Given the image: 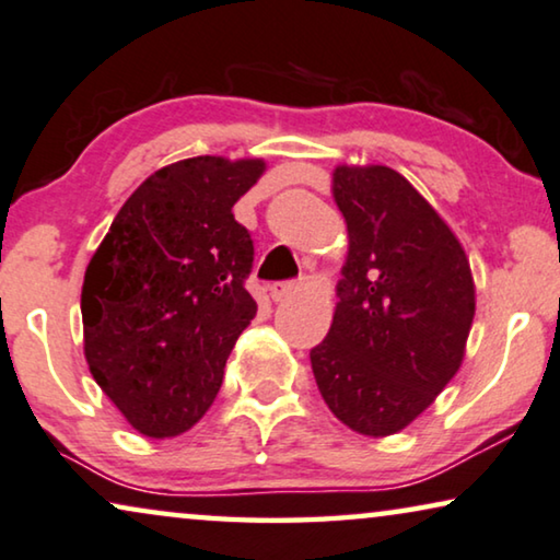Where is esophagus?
<instances>
[{
    "mask_svg": "<svg viewBox=\"0 0 560 560\" xmlns=\"http://www.w3.org/2000/svg\"><path fill=\"white\" fill-rule=\"evenodd\" d=\"M267 290H270V298L275 303H282V300L293 298L300 290V285L298 282H272V285H267Z\"/></svg>",
    "mask_w": 560,
    "mask_h": 560,
    "instance_id": "esophagus-1",
    "label": "esophagus"
}]
</instances>
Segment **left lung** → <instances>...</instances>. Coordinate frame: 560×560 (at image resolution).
<instances>
[{
	"label": "left lung",
	"instance_id": "1",
	"mask_svg": "<svg viewBox=\"0 0 560 560\" xmlns=\"http://www.w3.org/2000/svg\"><path fill=\"white\" fill-rule=\"evenodd\" d=\"M348 255L328 336L311 351L328 409L353 432L409 427L465 359L475 282L455 232L399 172L336 166Z\"/></svg>",
	"mask_w": 560,
	"mask_h": 560
}]
</instances>
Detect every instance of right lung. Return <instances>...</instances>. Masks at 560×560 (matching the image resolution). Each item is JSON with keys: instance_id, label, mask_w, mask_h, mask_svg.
<instances>
[{"instance_id": "obj_1", "label": "right lung", "mask_w": 560, "mask_h": 560, "mask_svg": "<svg viewBox=\"0 0 560 560\" xmlns=\"http://www.w3.org/2000/svg\"><path fill=\"white\" fill-rule=\"evenodd\" d=\"M262 172V159L224 156L159 168L126 199L88 262V369L143 436H176L205 417L255 318L245 288L255 247L232 207Z\"/></svg>"}]
</instances>
